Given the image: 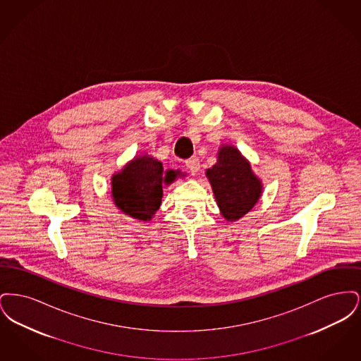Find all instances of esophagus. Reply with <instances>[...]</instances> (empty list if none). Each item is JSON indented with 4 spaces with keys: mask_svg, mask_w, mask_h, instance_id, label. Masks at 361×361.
Instances as JSON below:
<instances>
[{
    "mask_svg": "<svg viewBox=\"0 0 361 361\" xmlns=\"http://www.w3.org/2000/svg\"><path fill=\"white\" fill-rule=\"evenodd\" d=\"M185 166L190 173H196L200 171V161L199 158H189L185 161Z\"/></svg>",
    "mask_w": 361,
    "mask_h": 361,
    "instance_id": "esophagus-1",
    "label": "esophagus"
}]
</instances>
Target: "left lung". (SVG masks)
Instances as JSON below:
<instances>
[{"label": "left lung", "instance_id": "8db88e82", "mask_svg": "<svg viewBox=\"0 0 361 361\" xmlns=\"http://www.w3.org/2000/svg\"><path fill=\"white\" fill-rule=\"evenodd\" d=\"M206 173L216 203L227 221L240 219L257 203L261 183L235 147L222 146L218 162Z\"/></svg>", "mask_w": 361, "mask_h": 361}]
</instances>
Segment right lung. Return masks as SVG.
Returning a JSON list of instances; mask_svg holds the SVG:
<instances>
[{"label": "right lung", "instance_id": "right-lung-1", "mask_svg": "<svg viewBox=\"0 0 361 361\" xmlns=\"http://www.w3.org/2000/svg\"><path fill=\"white\" fill-rule=\"evenodd\" d=\"M164 166L143 155L112 177V196L121 211L139 221H150L161 206Z\"/></svg>", "mask_w": 361, "mask_h": 361}]
</instances>
